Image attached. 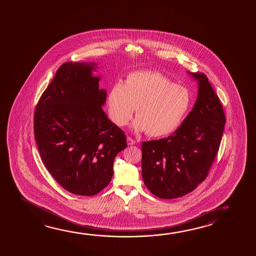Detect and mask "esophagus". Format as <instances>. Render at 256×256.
Segmentation results:
<instances>
[{
	"instance_id": "obj_1",
	"label": "esophagus",
	"mask_w": 256,
	"mask_h": 256,
	"mask_svg": "<svg viewBox=\"0 0 256 256\" xmlns=\"http://www.w3.org/2000/svg\"><path fill=\"white\" fill-rule=\"evenodd\" d=\"M126 142H128V146H133V144H134L136 141H134V139L131 138L130 136H128V138H126Z\"/></svg>"
}]
</instances>
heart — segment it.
<instances>
[{"label":"heart","instance_id":"1","mask_svg":"<svg viewBox=\"0 0 256 256\" xmlns=\"http://www.w3.org/2000/svg\"><path fill=\"white\" fill-rule=\"evenodd\" d=\"M107 104L110 118L117 126H126L136 109L134 130L164 136L180 125L191 104V96L186 88L160 72H136L126 76L125 84H112Z\"/></svg>","mask_w":256,"mask_h":256}]
</instances>
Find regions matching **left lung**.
Segmentation results:
<instances>
[{
    "label": "left lung",
    "instance_id": "1",
    "mask_svg": "<svg viewBox=\"0 0 256 256\" xmlns=\"http://www.w3.org/2000/svg\"><path fill=\"white\" fill-rule=\"evenodd\" d=\"M199 82L193 110L168 138L142 142V176L155 196L174 199L192 192L206 180L222 142L225 114L206 74Z\"/></svg>",
    "mask_w": 256,
    "mask_h": 256
}]
</instances>
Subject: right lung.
<instances>
[{
	"label": "right lung",
	"mask_w": 256,
	"mask_h": 256,
	"mask_svg": "<svg viewBox=\"0 0 256 256\" xmlns=\"http://www.w3.org/2000/svg\"><path fill=\"white\" fill-rule=\"evenodd\" d=\"M96 63L65 62L38 101L34 134L42 164L68 192L91 196L114 175L116 155L126 147L124 131L102 106L106 92L92 76Z\"/></svg>",
	"instance_id": "obj_1"
}]
</instances>
